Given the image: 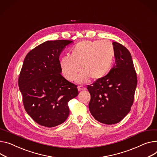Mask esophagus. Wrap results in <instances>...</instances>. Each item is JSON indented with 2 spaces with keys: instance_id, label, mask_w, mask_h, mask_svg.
Instances as JSON below:
<instances>
[{
  "instance_id": "esophagus-1",
  "label": "esophagus",
  "mask_w": 157,
  "mask_h": 157,
  "mask_svg": "<svg viewBox=\"0 0 157 157\" xmlns=\"http://www.w3.org/2000/svg\"><path fill=\"white\" fill-rule=\"evenodd\" d=\"M85 89H86V87H83V86H78V91L83 90H85Z\"/></svg>"
}]
</instances>
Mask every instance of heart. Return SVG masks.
Segmentation results:
<instances>
[{
	"instance_id": "obj_1",
	"label": "heart",
	"mask_w": 157,
	"mask_h": 157,
	"mask_svg": "<svg viewBox=\"0 0 157 157\" xmlns=\"http://www.w3.org/2000/svg\"><path fill=\"white\" fill-rule=\"evenodd\" d=\"M115 56V48L109 40L83 41L71 48L70 56H64L59 62L63 77L74 80L81 69L78 82H86L91 78L96 81L104 78L110 71Z\"/></svg>"
}]
</instances>
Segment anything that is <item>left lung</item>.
<instances>
[{"mask_svg":"<svg viewBox=\"0 0 157 157\" xmlns=\"http://www.w3.org/2000/svg\"><path fill=\"white\" fill-rule=\"evenodd\" d=\"M115 65L104 78L87 86L90 94L89 104L92 116L99 122L114 124L130 111L137 86V76L130 52L117 42Z\"/></svg>","mask_w":157,"mask_h":157,"instance_id":"1","label":"left lung"}]
</instances>
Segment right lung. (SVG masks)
Listing matches in <instances>:
<instances>
[{
  "mask_svg": "<svg viewBox=\"0 0 157 157\" xmlns=\"http://www.w3.org/2000/svg\"><path fill=\"white\" fill-rule=\"evenodd\" d=\"M70 40L47 41L26 55L19 77L24 107L34 121L52 128L67 119L68 103L78 94L77 86L61 74L59 56Z\"/></svg>",
  "mask_w": 157,
  "mask_h": 157,
  "instance_id": "add662e5",
  "label": "right lung"
}]
</instances>
